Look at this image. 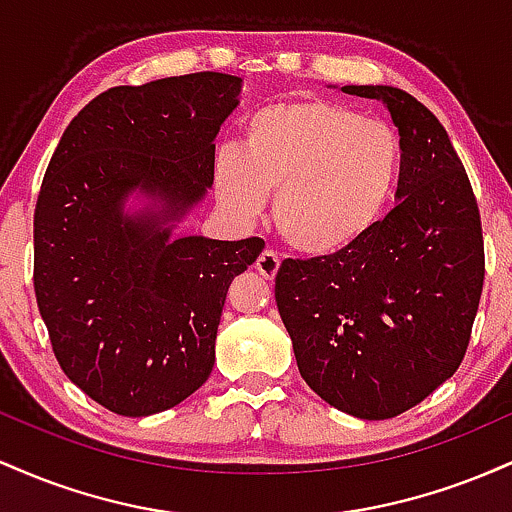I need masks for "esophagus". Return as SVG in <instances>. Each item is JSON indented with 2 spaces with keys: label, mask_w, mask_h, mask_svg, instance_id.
I'll use <instances>...</instances> for the list:
<instances>
[{
  "label": "esophagus",
  "mask_w": 512,
  "mask_h": 512,
  "mask_svg": "<svg viewBox=\"0 0 512 512\" xmlns=\"http://www.w3.org/2000/svg\"><path fill=\"white\" fill-rule=\"evenodd\" d=\"M255 267H257V272L264 276V279H274L276 272H279V267H281V260L274 250H264L262 255L257 257Z\"/></svg>",
  "instance_id": "obj_1"
}]
</instances>
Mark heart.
<instances>
[{"mask_svg":"<svg viewBox=\"0 0 512 512\" xmlns=\"http://www.w3.org/2000/svg\"><path fill=\"white\" fill-rule=\"evenodd\" d=\"M402 166L397 129L327 98H296L245 122L243 149L214 166L221 207L255 219L276 192L274 223L303 255L325 257L366 238L390 202Z\"/></svg>","mask_w":512,"mask_h":512,"instance_id":"heart-1","label":"heart"}]
</instances>
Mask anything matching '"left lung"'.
Here are the masks:
<instances>
[{"mask_svg": "<svg viewBox=\"0 0 512 512\" xmlns=\"http://www.w3.org/2000/svg\"><path fill=\"white\" fill-rule=\"evenodd\" d=\"M390 110L402 142L397 204L337 255L284 260L276 308L310 390L380 421L460 368L484 286L481 216L438 117L402 88L342 86Z\"/></svg>", "mask_w": 512, "mask_h": 512, "instance_id": "1", "label": "left lung"}]
</instances>
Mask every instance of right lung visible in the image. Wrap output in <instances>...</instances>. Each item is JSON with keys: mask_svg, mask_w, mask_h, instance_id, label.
<instances>
[{"mask_svg": "<svg viewBox=\"0 0 512 512\" xmlns=\"http://www.w3.org/2000/svg\"><path fill=\"white\" fill-rule=\"evenodd\" d=\"M243 79L219 72L115 86L64 129L33 216V286L69 380L122 416L207 383L231 281L262 238L170 231L214 182V139ZM142 191L144 210L124 199Z\"/></svg>", "mask_w": 512, "mask_h": 512, "instance_id": "1", "label": "right lung"}]
</instances>
